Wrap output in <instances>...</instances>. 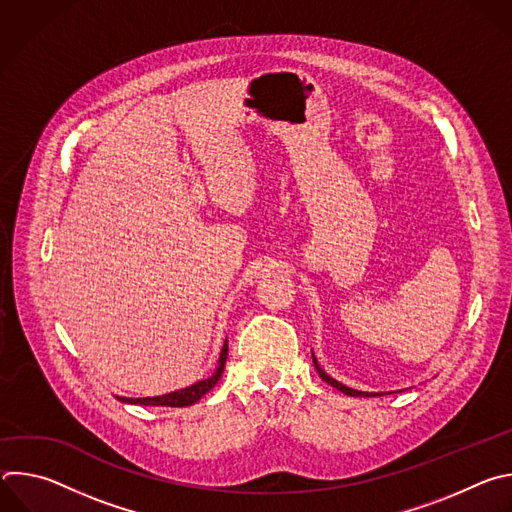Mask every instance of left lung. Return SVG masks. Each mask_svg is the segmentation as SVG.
<instances>
[{
    "instance_id": "1",
    "label": "left lung",
    "mask_w": 512,
    "mask_h": 512,
    "mask_svg": "<svg viewBox=\"0 0 512 512\" xmlns=\"http://www.w3.org/2000/svg\"><path fill=\"white\" fill-rule=\"evenodd\" d=\"M312 360H314V367H316V371H318V375L322 377V381H326L328 385H332L334 389H338V391H342L344 395H350V397H381L383 393H369V391H358V389H352V387H346V385H342L340 381H336V379H332L320 364H318V360H316V356H314V352H312Z\"/></svg>"
}]
</instances>
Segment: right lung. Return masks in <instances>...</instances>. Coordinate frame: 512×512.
Segmentation results:
<instances>
[{"label": "right lung", "mask_w": 512, "mask_h": 512, "mask_svg": "<svg viewBox=\"0 0 512 512\" xmlns=\"http://www.w3.org/2000/svg\"><path fill=\"white\" fill-rule=\"evenodd\" d=\"M229 356V342L225 340L221 356H218V367L216 371L202 381H196L194 385L186 387V389H178L166 395H158V397H139V399H131V397H117L121 403H129V405H148V407H188L194 405L196 401H200L218 381L223 377L225 371V362Z\"/></svg>", "instance_id": "right-lung-1"}]
</instances>
